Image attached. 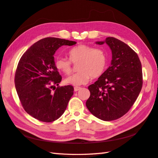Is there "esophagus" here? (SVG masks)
Masks as SVG:
<instances>
[{
    "instance_id": "obj_1",
    "label": "esophagus",
    "mask_w": 158,
    "mask_h": 158,
    "mask_svg": "<svg viewBox=\"0 0 158 158\" xmlns=\"http://www.w3.org/2000/svg\"><path fill=\"white\" fill-rule=\"evenodd\" d=\"M80 89H81V88H80L79 87H74V91H79Z\"/></svg>"
}]
</instances>
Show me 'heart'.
<instances>
[{
  "label": "heart",
  "mask_w": 158,
  "mask_h": 158,
  "mask_svg": "<svg viewBox=\"0 0 158 158\" xmlns=\"http://www.w3.org/2000/svg\"><path fill=\"white\" fill-rule=\"evenodd\" d=\"M68 55L73 63L79 62L77 68L79 72L64 79L65 83L69 85L76 87L85 85L89 81L90 77L93 79L100 77L107 68L108 54L103 49L80 44L69 50ZM70 61L58 56L55 59V67L58 71L69 75L72 71V64Z\"/></svg>",
  "instance_id": "1"
}]
</instances>
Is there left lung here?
<instances>
[{
  "mask_svg": "<svg viewBox=\"0 0 158 158\" xmlns=\"http://www.w3.org/2000/svg\"><path fill=\"white\" fill-rule=\"evenodd\" d=\"M106 43L112 51L110 66L89 87L90 96L86 102L89 112L99 119L111 121L120 118L136 101L143 85L140 60L125 43L113 37L96 44Z\"/></svg>",
  "mask_w": 158,
  "mask_h": 158,
  "instance_id": "left-lung-1",
  "label": "left lung"
}]
</instances>
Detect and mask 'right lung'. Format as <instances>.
Here are the masks:
<instances>
[{
    "label": "right lung",
    "mask_w": 158,
    "mask_h": 158,
    "mask_svg": "<svg viewBox=\"0 0 158 158\" xmlns=\"http://www.w3.org/2000/svg\"><path fill=\"white\" fill-rule=\"evenodd\" d=\"M76 43L57 38L42 39L18 63L15 76L18 96L25 112L40 121L50 123L60 118L73 95L72 85L58 87L62 77L55 67L54 55L62 46Z\"/></svg>",
    "instance_id": "obj_1"
}]
</instances>
